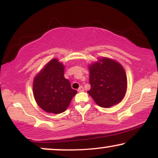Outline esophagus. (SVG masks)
Wrapping results in <instances>:
<instances>
[{
  "label": "esophagus",
  "instance_id": "esophagus-1",
  "mask_svg": "<svg viewBox=\"0 0 158 158\" xmlns=\"http://www.w3.org/2000/svg\"><path fill=\"white\" fill-rule=\"evenodd\" d=\"M78 91H79V92L84 91V88H83L82 86H80L79 88H78Z\"/></svg>",
  "mask_w": 158,
  "mask_h": 158
}]
</instances>
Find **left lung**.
Masks as SVG:
<instances>
[{"instance_id":"obj_1","label":"left lung","mask_w":158,"mask_h":158,"mask_svg":"<svg viewBox=\"0 0 158 158\" xmlns=\"http://www.w3.org/2000/svg\"><path fill=\"white\" fill-rule=\"evenodd\" d=\"M88 70L90 89L88 93L98 106L110 108L124 99L128 81L120 63L102 56L88 64Z\"/></svg>"}]
</instances>
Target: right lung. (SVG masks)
<instances>
[{
	"instance_id": "1",
	"label": "right lung",
	"mask_w": 158,
	"mask_h": 158,
	"mask_svg": "<svg viewBox=\"0 0 158 158\" xmlns=\"http://www.w3.org/2000/svg\"><path fill=\"white\" fill-rule=\"evenodd\" d=\"M64 65L58 59L49 61L35 76L32 91L37 105L48 113L61 114L68 108L77 91L65 79Z\"/></svg>"
}]
</instances>
